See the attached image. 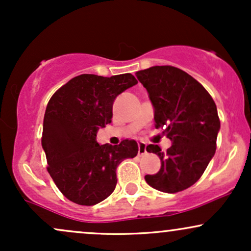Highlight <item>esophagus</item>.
<instances>
[{
  "label": "esophagus",
  "instance_id": "esophagus-1",
  "mask_svg": "<svg viewBox=\"0 0 251 251\" xmlns=\"http://www.w3.org/2000/svg\"><path fill=\"white\" fill-rule=\"evenodd\" d=\"M146 153V144L145 143H138V154L143 155Z\"/></svg>",
  "mask_w": 251,
  "mask_h": 251
}]
</instances>
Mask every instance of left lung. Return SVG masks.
Returning <instances> with one entry per match:
<instances>
[{
    "label": "left lung",
    "instance_id": "left-lung-1",
    "mask_svg": "<svg viewBox=\"0 0 251 251\" xmlns=\"http://www.w3.org/2000/svg\"><path fill=\"white\" fill-rule=\"evenodd\" d=\"M135 75L154 107L155 127L172 142L166 152L146 146L162 162L157 174L145 176L146 183L168 194L183 191L200 179L216 152L221 127L216 103L197 80L174 66H154Z\"/></svg>",
    "mask_w": 251,
    "mask_h": 251
}]
</instances>
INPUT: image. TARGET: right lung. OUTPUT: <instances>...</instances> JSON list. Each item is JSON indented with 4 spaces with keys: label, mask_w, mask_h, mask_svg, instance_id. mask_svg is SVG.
Instances as JSON below:
<instances>
[{
    "label": "right lung",
    "mask_w": 251,
    "mask_h": 251,
    "mask_svg": "<svg viewBox=\"0 0 251 251\" xmlns=\"http://www.w3.org/2000/svg\"><path fill=\"white\" fill-rule=\"evenodd\" d=\"M131 73L105 77L81 74L60 87L48 101L41 144L47 171L67 200L94 205L117 185V168L138 153L135 140L119 145L97 143L98 129L112 122L114 99L137 85Z\"/></svg>",
    "instance_id": "1"
}]
</instances>
